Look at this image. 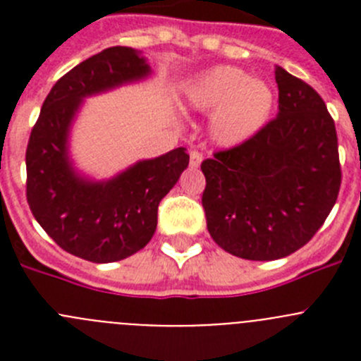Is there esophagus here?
<instances>
[{"label": "esophagus", "instance_id": "obj_1", "mask_svg": "<svg viewBox=\"0 0 361 361\" xmlns=\"http://www.w3.org/2000/svg\"><path fill=\"white\" fill-rule=\"evenodd\" d=\"M200 162H202V153H200L199 149H193V152L190 153V164L193 166V168H199Z\"/></svg>", "mask_w": 361, "mask_h": 361}]
</instances>
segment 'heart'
<instances>
[{
  "label": "heart",
  "mask_w": 361,
  "mask_h": 361,
  "mask_svg": "<svg viewBox=\"0 0 361 361\" xmlns=\"http://www.w3.org/2000/svg\"><path fill=\"white\" fill-rule=\"evenodd\" d=\"M275 90L238 66L220 65L206 70L188 88L191 110L213 111L209 132L224 148L250 142L262 132L275 110Z\"/></svg>",
  "instance_id": "obj_1"
}]
</instances>
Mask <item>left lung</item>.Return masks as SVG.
Returning a JSON list of instances; mask_svg holds the SVG:
<instances>
[{"label":"left lung","mask_w":361,"mask_h":361,"mask_svg":"<svg viewBox=\"0 0 361 361\" xmlns=\"http://www.w3.org/2000/svg\"><path fill=\"white\" fill-rule=\"evenodd\" d=\"M275 79V119L250 142L200 164L209 235L245 260H276L307 244L342 184L336 128L324 99L282 66Z\"/></svg>","instance_id":"left-lung-1"}]
</instances>
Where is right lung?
<instances>
[{
    "instance_id": "add662e5",
    "label": "right lung",
    "mask_w": 361,
    "mask_h": 361,
    "mask_svg": "<svg viewBox=\"0 0 361 361\" xmlns=\"http://www.w3.org/2000/svg\"><path fill=\"white\" fill-rule=\"evenodd\" d=\"M149 65L137 50L111 47L66 72L44 99L27 146V200L59 247L88 262L132 257L152 240L159 202L188 168L186 148L139 161L104 183L75 173L68 132L81 101L139 81Z\"/></svg>"
}]
</instances>
